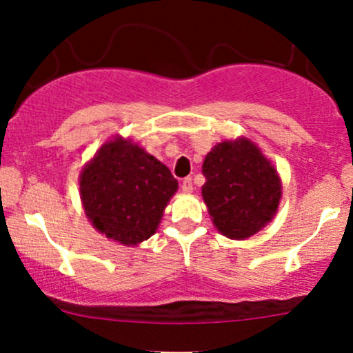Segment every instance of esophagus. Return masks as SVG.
<instances>
[{
    "label": "esophagus",
    "mask_w": 353,
    "mask_h": 353,
    "mask_svg": "<svg viewBox=\"0 0 353 353\" xmlns=\"http://www.w3.org/2000/svg\"><path fill=\"white\" fill-rule=\"evenodd\" d=\"M181 189H182V192H184V194L192 192V179H190V177H185V179L182 181Z\"/></svg>",
    "instance_id": "1"
}]
</instances>
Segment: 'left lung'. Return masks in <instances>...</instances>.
I'll return each mask as SVG.
<instances>
[{
  "label": "left lung",
  "instance_id": "left-lung-1",
  "mask_svg": "<svg viewBox=\"0 0 353 353\" xmlns=\"http://www.w3.org/2000/svg\"><path fill=\"white\" fill-rule=\"evenodd\" d=\"M202 174V199L222 236L244 241L277 214L281 176L254 141L241 136L217 143L205 156Z\"/></svg>",
  "mask_w": 353,
  "mask_h": 353
}]
</instances>
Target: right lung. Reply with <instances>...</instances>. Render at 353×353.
<instances>
[{
    "instance_id": "right-lung-1",
    "label": "right lung",
    "mask_w": 353,
    "mask_h": 353,
    "mask_svg": "<svg viewBox=\"0 0 353 353\" xmlns=\"http://www.w3.org/2000/svg\"><path fill=\"white\" fill-rule=\"evenodd\" d=\"M177 188L168 165L123 136L106 141L79 174L81 202L92 228L128 247L156 234Z\"/></svg>"
}]
</instances>
